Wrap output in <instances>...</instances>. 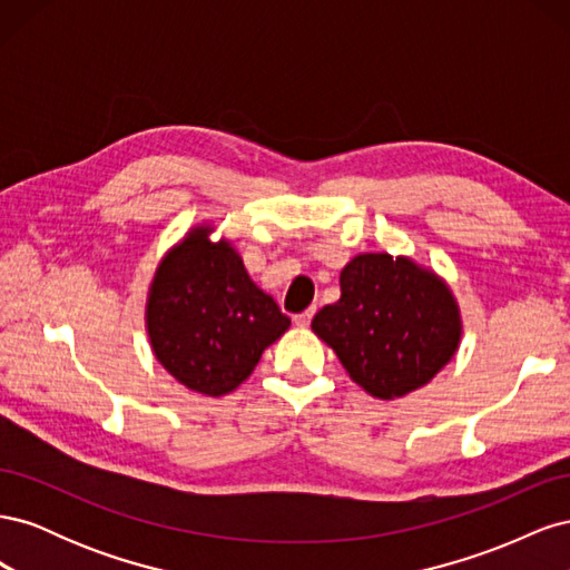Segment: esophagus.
<instances>
[{
    "label": "esophagus",
    "instance_id": "34e87169",
    "mask_svg": "<svg viewBox=\"0 0 570 570\" xmlns=\"http://www.w3.org/2000/svg\"><path fill=\"white\" fill-rule=\"evenodd\" d=\"M314 314H316V306H308L306 312H302V314H297V316H295V323H297L299 327H306L308 323H312Z\"/></svg>",
    "mask_w": 570,
    "mask_h": 570
}]
</instances>
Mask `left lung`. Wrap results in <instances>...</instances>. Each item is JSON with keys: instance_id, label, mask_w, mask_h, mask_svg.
<instances>
[{"instance_id": "8db88e82", "label": "left lung", "mask_w": 570, "mask_h": 570, "mask_svg": "<svg viewBox=\"0 0 570 570\" xmlns=\"http://www.w3.org/2000/svg\"><path fill=\"white\" fill-rule=\"evenodd\" d=\"M342 295L314 316V333L377 400L428 385L461 340L446 283L406 256L358 254L340 273Z\"/></svg>"}]
</instances>
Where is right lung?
<instances>
[{
    "label": "right lung",
    "instance_id": "right-lung-1",
    "mask_svg": "<svg viewBox=\"0 0 570 570\" xmlns=\"http://www.w3.org/2000/svg\"><path fill=\"white\" fill-rule=\"evenodd\" d=\"M197 226L159 264L147 297L154 356L187 390L223 396L245 383L289 318L258 289L228 239Z\"/></svg>",
    "mask_w": 570,
    "mask_h": 570
}]
</instances>
